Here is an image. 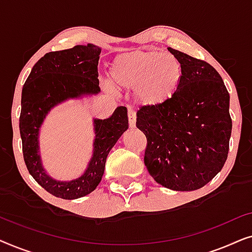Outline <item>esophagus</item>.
Segmentation results:
<instances>
[{
  "label": "esophagus",
  "instance_id": "34e87169",
  "mask_svg": "<svg viewBox=\"0 0 252 252\" xmlns=\"http://www.w3.org/2000/svg\"><path fill=\"white\" fill-rule=\"evenodd\" d=\"M135 123H136V115H135V111H134L133 108H128V124H129V127H135Z\"/></svg>",
  "mask_w": 252,
  "mask_h": 252
}]
</instances>
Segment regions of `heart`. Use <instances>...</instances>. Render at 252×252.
Segmentation results:
<instances>
[{
    "mask_svg": "<svg viewBox=\"0 0 252 252\" xmlns=\"http://www.w3.org/2000/svg\"><path fill=\"white\" fill-rule=\"evenodd\" d=\"M181 62L172 54L137 50L119 55L112 62L110 77L123 88H135L137 101L158 106L171 101L181 85Z\"/></svg>",
    "mask_w": 252,
    "mask_h": 252,
    "instance_id": "obj_1",
    "label": "heart"
}]
</instances>
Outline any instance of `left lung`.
Instances as JSON below:
<instances>
[{"instance_id": "1", "label": "left lung", "mask_w": 252, "mask_h": 252, "mask_svg": "<svg viewBox=\"0 0 252 252\" xmlns=\"http://www.w3.org/2000/svg\"><path fill=\"white\" fill-rule=\"evenodd\" d=\"M168 50L184 68L180 87L163 105L141 106L136 127L147 137L144 164L151 177L172 190L190 191L211 181L228 156L229 94L212 65Z\"/></svg>"}]
</instances>
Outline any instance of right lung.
Wrapping results in <instances>:
<instances>
[{"instance_id":"add662e5","label":"right lung","mask_w":252,"mask_h":252,"mask_svg":"<svg viewBox=\"0 0 252 252\" xmlns=\"http://www.w3.org/2000/svg\"><path fill=\"white\" fill-rule=\"evenodd\" d=\"M99 54L101 48L91 43L50 51L36 62L24 84L19 117L24 160L34 180L56 197L75 199L94 190L101 182L110 150L128 128L127 109L118 106L110 118L94 120V155L82 177L63 182L54 180L44 172L37 142L41 124L58 103L101 92L97 79Z\"/></svg>"}]
</instances>
